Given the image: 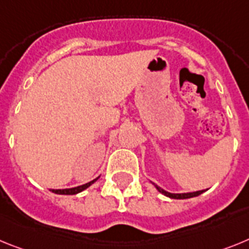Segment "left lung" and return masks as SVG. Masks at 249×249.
Segmentation results:
<instances>
[{
  "mask_svg": "<svg viewBox=\"0 0 249 249\" xmlns=\"http://www.w3.org/2000/svg\"><path fill=\"white\" fill-rule=\"evenodd\" d=\"M154 184V183H153ZM155 188H157L159 192H160L161 194H164V196H169V198H173V199H188V198H193V196H200V194L204 192V190H198V192H192V193H179V194H176V193H169V192H166V190L161 189L160 187H158L157 184H154Z\"/></svg>",
  "mask_w": 249,
  "mask_h": 249,
  "instance_id": "1",
  "label": "left lung"
}]
</instances>
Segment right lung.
<instances>
[{
	"label": "right lung",
	"instance_id": "obj_1",
	"mask_svg": "<svg viewBox=\"0 0 249 249\" xmlns=\"http://www.w3.org/2000/svg\"><path fill=\"white\" fill-rule=\"evenodd\" d=\"M99 177L96 179H94V180L89 181V183H86V184L84 185H79V187H75V188H69V189H50L53 193H56V194H65V196H73V194H77L80 193V192H83V190H85L86 188H89L90 185L92 184V183H95V181L98 180Z\"/></svg>",
	"mask_w": 249,
	"mask_h": 249
}]
</instances>
